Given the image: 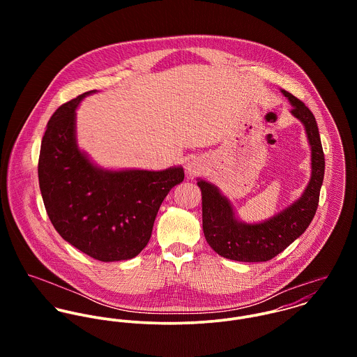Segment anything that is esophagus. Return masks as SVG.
<instances>
[{
	"mask_svg": "<svg viewBox=\"0 0 357 357\" xmlns=\"http://www.w3.org/2000/svg\"><path fill=\"white\" fill-rule=\"evenodd\" d=\"M204 166H206L204 159H202L201 156H192L185 162V172L188 176L192 177V176L201 173L204 170Z\"/></svg>",
	"mask_w": 357,
	"mask_h": 357,
	"instance_id": "esophagus-1",
	"label": "esophagus"
}]
</instances>
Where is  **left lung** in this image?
<instances>
[{"label": "left lung", "instance_id": "obj_1", "mask_svg": "<svg viewBox=\"0 0 357 357\" xmlns=\"http://www.w3.org/2000/svg\"><path fill=\"white\" fill-rule=\"evenodd\" d=\"M291 115L305 129L310 149V178L301 197L269 218L246 222L239 218L234 204L220 188L201 177L198 187L202 192V224L208 246L217 255L242 262H262L282 253L298 239L314 217L320 188L324 177V153L319 128L310 109L284 89Z\"/></svg>", "mask_w": 357, "mask_h": 357}]
</instances>
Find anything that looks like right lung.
Here are the masks:
<instances>
[{
    "mask_svg": "<svg viewBox=\"0 0 357 357\" xmlns=\"http://www.w3.org/2000/svg\"><path fill=\"white\" fill-rule=\"evenodd\" d=\"M89 91L52 115L38 160L40 190L59 235L95 259H130L149 243L169 191L184 180L181 165L163 170L107 169L77 140V108Z\"/></svg>",
    "mask_w": 357,
    "mask_h": 357,
    "instance_id": "right-lung-1",
    "label": "right lung"
}]
</instances>
